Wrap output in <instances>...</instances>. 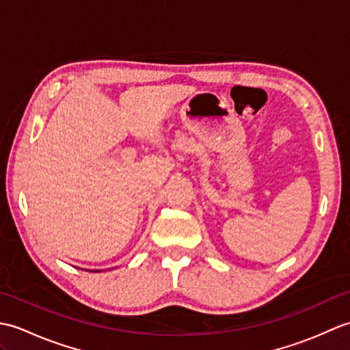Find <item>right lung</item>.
Listing matches in <instances>:
<instances>
[{
    "label": "right lung",
    "instance_id": "right-lung-1",
    "mask_svg": "<svg viewBox=\"0 0 350 350\" xmlns=\"http://www.w3.org/2000/svg\"><path fill=\"white\" fill-rule=\"evenodd\" d=\"M84 271V269H83ZM85 271H88V272H99L100 269H85Z\"/></svg>",
    "mask_w": 350,
    "mask_h": 350
}]
</instances>
